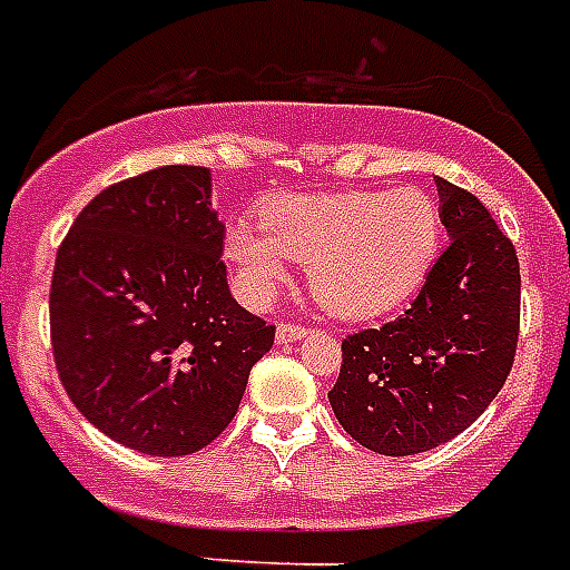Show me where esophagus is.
Listing matches in <instances>:
<instances>
[{"mask_svg": "<svg viewBox=\"0 0 570 570\" xmlns=\"http://www.w3.org/2000/svg\"><path fill=\"white\" fill-rule=\"evenodd\" d=\"M307 334H311V331L307 328H302V325H289V322H281V325H277V343H281V346H286V343H295V340H302V337H307Z\"/></svg>", "mask_w": 570, "mask_h": 570, "instance_id": "34e87169", "label": "esophagus"}]
</instances>
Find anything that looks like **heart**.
Here are the masks:
<instances>
[{
    "label": "heart",
    "mask_w": 570,
    "mask_h": 570,
    "mask_svg": "<svg viewBox=\"0 0 570 570\" xmlns=\"http://www.w3.org/2000/svg\"><path fill=\"white\" fill-rule=\"evenodd\" d=\"M441 233V206L420 186L275 195L259 206V227L227 224L222 250L245 302H272L295 259L307 263V286L325 311L375 320L423 284Z\"/></svg>",
    "instance_id": "obj_1"
}]
</instances>
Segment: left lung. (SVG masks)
Segmentation results:
<instances>
[{"instance_id": "8db88e82", "label": "left lung", "mask_w": 570, "mask_h": 570, "mask_svg": "<svg viewBox=\"0 0 570 570\" xmlns=\"http://www.w3.org/2000/svg\"><path fill=\"white\" fill-rule=\"evenodd\" d=\"M450 245L399 320L343 340L328 402L379 455H416L461 434L512 370L521 322L514 245L479 197L438 177Z\"/></svg>"}]
</instances>
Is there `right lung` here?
Listing matches in <instances>:
<instances>
[{"mask_svg":"<svg viewBox=\"0 0 570 570\" xmlns=\"http://www.w3.org/2000/svg\"><path fill=\"white\" fill-rule=\"evenodd\" d=\"M222 239L209 168L165 165L100 191L58 248V375L85 420L129 450H204L275 343V325L230 295Z\"/></svg>","mask_w":570,"mask_h":570,"instance_id":"add662e5","label":"right lung"}]
</instances>
